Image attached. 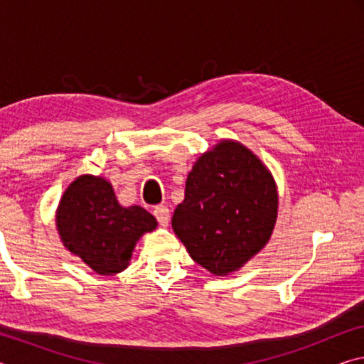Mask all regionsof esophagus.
<instances>
[{
  "label": "esophagus",
  "mask_w": 364,
  "mask_h": 364,
  "mask_svg": "<svg viewBox=\"0 0 364 364\" xmlns=\"http://www.w3.org/2000/svg\"><path fill=\"white\" fill-rule=\"evenodd\" d=\"M154 217H156V220L159 221L160 226H167L168 225V220H170V210L168 207L165 205H157L156 208H154Z\"/></svg>",
  "instance_id": "obj_1"
}]
</instances>
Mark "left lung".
Returning <instances> with one entry per match:
<instances>
[{
    "mask_svg": "<svg viewBox=\"0 0 364 364\" xmlns=\"http://www.w3.org/2000/svg\"><path fill=\"white\" fill-rule=\"evenodd\" d=\"M278 215V193L247 147L223 141L197 160L171 226L191 258L213 274L241 268L263 249Z\"/></svg>",
    "mask_w": 364,
    "mask_h": 364,
    "instance_id": "left-lung-1",
    "label": "left lung"
}]
</instances>
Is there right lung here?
<instances>
[{"label": "right lung", "instance_id": "1", "mask_svg": "<svg viewBox=\"0 0 364 364\" xmlns=\"http://www.w3.org/2000/svg\"><path fill=\"white\" fill-rule=\"evenodd\" d=\"M56 220L65 247L107 276L125 269L141 234L157 226L143 207H122L110 183L90 175L67 188Z\"/></svg>", "mask_w": 364, "mask_h": 364}]
</instances>
